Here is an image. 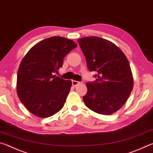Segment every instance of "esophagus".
<instances>
[{"instance_id": "1", "label": "esophagus", "mask_w": 153, "mask_h": 153, "mask_svg": "<svg viewBox=\"0 0 153 153\" xmlns=\"http://www.w3.org/2000/svg\"><path fill=\"white\" fill-rule=\"evenodd\" d=\"M71 84H72V85H73L74 87H76V85H77L80 84V82H77V81H76V80H72Z\"/></svg>"}]
</instances>
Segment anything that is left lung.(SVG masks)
I'll list each match as a JSON object with an SVG mask.
<instances>
[{"mask_svg":"<svg viewBox=\"0 0 153 153\" xmlns=\"http://www.w3.org/2000/svg\"><path fill=\"white\" fill-rule=\"evenodd\" d=\"M89 70L96 71L95 81L86 83L85 104L94 112L110 115L123 106L133 88L126 57L115 44L98 37L77 39Z\"/></svg>","mask_w":153,"mask_h":153,"instance_id":"obj_1","label":"left lung"}]
</instances>
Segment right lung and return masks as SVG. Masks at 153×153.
I'll use <instances>...</instances> for the list:
<instances>
[{
	"instance_id": "right-lung-1",
	"label": "right lung",
	"mask_w": 153,
	"mask_h": 153,
	"mask_svg": "<svg viewBox=\"0 0 153 153\" xmlns=\"http://www.w3.org/2000/svg\"><path fill=\"white\" fill-rule=\"evenodd\" d=\"M76 47L72 40L51 37L35 45L22 60L16 91L22 104L33 114L49 117L63 108L71 82L53 74L62 67L63 58Z\"/></svg>"
}]
</instances>
